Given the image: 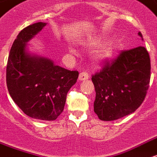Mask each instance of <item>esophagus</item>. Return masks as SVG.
I'll list each match as a JSON object with an SVG mask.
<instances>
[{"instance_id":"obj_1","label":"esophagus","mask_w":157,"mask_h":157,"mask_svg":"<svg viewBox=\"0 0 157 157\" xmlns=\"http://www.w3.org/2000/svg\"><path fill=\"white\" fill-rule=\"evenodd\" d=\"M88 78H89V76H88V74L86 72H82L80 73V75H79V80L80 81H86Z\"/></svg>"}]
</instances>
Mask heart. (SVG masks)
<instances>
[{
  "mask_svg": "<svg viewBox=\"0 0 157 157\" xmlns=\"http://www.w3.org/2000/svg\"><path fill=\"white\" fill-rule=\"evenodd\" d=\"M104 40H105L104 36H96L93 39H91L87 43V46L91 49H94V48L100 46L92 56L94 63L98 64V65L107 62L114 56L115 47H116L114 40H108L102 44V43ZM71 52H75V51L73 49H71Z\"/></svg>",
  "mask_w": 157,
  "mask_h": 157,
  "instance_id": "heart-1",
  "label": "heart"
}]
</instances>
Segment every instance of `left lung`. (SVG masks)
Listing matches in <instances>:
<instances>
[{
  "mask_svg": "<svg viewBox=\"0 0 157 157\" xmlns=\"http://www.w3.org/2000/svg\"><path fill=\"white\" fill-rule=\"evenodd\" d=\"M138 35L143 40L141 33ZM150 79L151 61L144 46L121 52L91 77L96 90L95 113L105 121L132 114L143 102Z\"/></svg>",
  "mask_w": 157,
  "mask_h": 157,
  "instance_id": "left-lung-1",
  "label": "left lung"
}]
</instances>
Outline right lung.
I'll list each match as a JSON object with an SVG mask.
<instances>
[{"label":"right lung","instance_id":"add662e5","mask_svg":"<svg viewBox=\"0 0 157 157\" xmlns=\"http://www.w3.org/2000/svg\"><path fill=\"white\" fill-rule=\"evenodd\" d=\"M46 25L35 23L18 34L8 57L6 84L10 97L25 115L54 121L63 111L67 92L75 84L79 73L29 52L27 42Z\"/></svg>","mask_w":157,"mask_h":157}]
</instances>
